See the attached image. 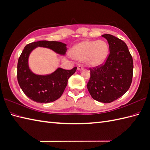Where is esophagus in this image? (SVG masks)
Segmentation results:
<instances>
[{
    "mask_svg": "<svg viewBox=\"0 0 150 150\" xmlns=\"http://www.w3.org/2000/svg\"><path fill=\"white\" fill-rule=\"evenodd\" d=\"M83 67H82V65H79L78 67H77V69L78 70H82V69H83Z\"/></svg>",
    "mask_w": 150,
    "mask_h": 150,
    "instance_id": "obj_1",
    "label": "esophagus"
}]
</instances>
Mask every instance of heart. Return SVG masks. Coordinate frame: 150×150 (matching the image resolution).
<instances>
[{
  "label": "heart",
  "instance_id": "b5f03b06",
  "mask_svg": "<svg viewBox=\"0 0 150 150\" xmlns=\"http://www.w3.org/2000/svg\"><path fill=\"white\" fill-rule=\"evenodd\" d=\"M109 54V47L102 40H86L73 48L71 55L76 60L91 66L97 67L103 64Z\"/></svg>",
  "mask_w": 150,
  "mask_h": 150
}]
</instances>
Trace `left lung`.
<instances>
[{
	"label": "left lung",
	"instance_id": "left-lung-1",
	"mask_svg": "<svg viewBox=\"0 0 150 150\" xmlns=\"http://www.w3.org/2000/svg\"><path fill=\"white\" fill-rule=\"evenodd\" d=\"M109 45L105 63L89 68L87 88L92 98L102 103H110L122 96L130 88L133 76V59L123 41L111 34L102 36Z\"/></svg>",
	"mask_w": 150,
	"mask_h": 150
}]
</instances>
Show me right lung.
Listing matches in <instances>:
<instances>
[{"instance_id": "add662e5", "label": "right lung", "mask_w": 150, "mask_h": 150, "mask_svg": "<svg viewBox=\"0 0 150 150\" xmlns=\"http://www.w3.org/2000/svg\"><path fill=\"white\" fill-rule=\"evenodd\" d=\"M37 47L50 48L57 54L64 55L67 45L59 41H39L27 45L18 59L17 80L23 92L38 103H50L60 98L68 84V79L75 74L76 67L71 69L57 68L47 75L33 74L28 65V59L32 50Z\"/></svg>"}]
</instances>
